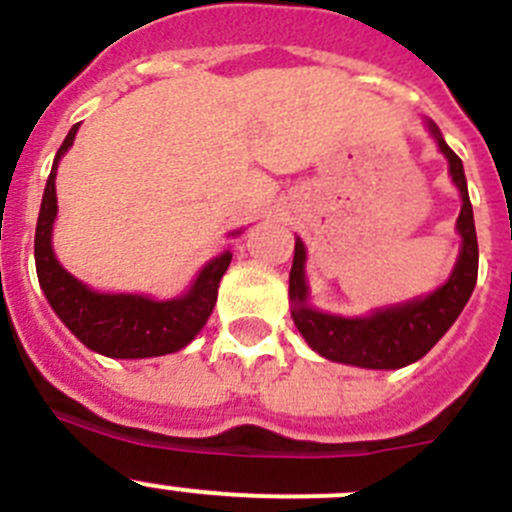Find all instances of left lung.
<instances>
[{
	"label": "left lung",
	"mask_w": 512,
	"mask_h": 512,
	"mask_svg": "<svg viewBox=\"0 0 512 512\" xmlns=\"http://www.w3.org/2000/svg\"><path fill=\"white\" fill-rule=\"evenodd\" d=\"M430 132L438 140L440 152L448 157L450 175L455 187L463 197L458 217V232L463 237L458 262L453 275L443 287L430 292L428 297L403 302V305L385 307L367 317H340L327 315L307 305V282H305V245L295 240V260L290 270V300L292 320L297 330L305 337L307 345L322 357L345 365L370 367V370H398L428 355L430 347L450 330L463 307L468 305L470 295L478 282V237H475L473 205L468 197V182H465L463 162L445 145L443 135L428 122Z\"/></svg>",
	"instance_id": "left-lung-1"
}]
</instances>
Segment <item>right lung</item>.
<instances>
[{
  "label": "right lung",
  "mask_w": 512,
  "mask_h": 512,
  "mask_svg": "<svg viewBox=\"0 0 512 512\" xmlns=\"http://www.w3.org/2000/svg\"><path fill=\"white\" fill-rule=\"evenodd\" d=\"M77 130L79 124H74L54 157L39 207L37 232H34V262L47 302L59 320L74 332V337L99 355L137 360V357L170 355L182 350L195 340L207 317L212 315L217 287L230 267L232 252L227 250L207 262L187 295L162 302L145 295H104L69 275L52 250V225L57 217L54 177H57L59 160L72 147Z\"/></svg>",
  "instance_id": "right-lung-1"
}]
</instances>
